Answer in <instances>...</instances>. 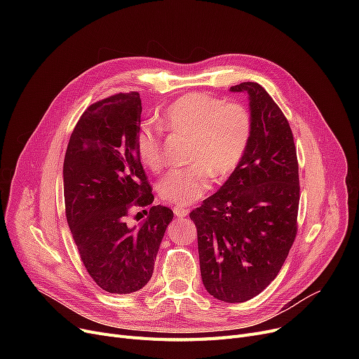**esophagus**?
<instances>
[{
    "label": "esophagus",
    "instance_id": "34e87169",
    "mask_svg": "<svg viewBox=\"0 0 359 359\" xmlns=\"http://www.w3.org/2000/svg\"><path fill=\"white\" fill-rule=\"evenodd\" d=\"M173 212H175V215H176V217L183 218V217H186L187 214H189V210L183 208V206H175V208H173Z\"/></svg>",
    "mask_w": 359,
    "mask_h": 359
}]
</instances>
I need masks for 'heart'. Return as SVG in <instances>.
<instances>
[{
  "label": "heart",
  "mask_w": 359,
  "mask_h": 359,
  "mask_svg": "<svg viewBox=\"0 0 359 359\" xmlns=\"http://www.w3.org/2000/svg\"><path fill=\"white\" fill-rule=\"evenodd\" d=\"M158 122L173 135L191 140V165L173 170L158 183L160 198L176 205L201 199L211 189L214 176L229 177L246 154L253 128L246 106L202 93L186 94L168 104ZM163 129L144 125L137 137L138 156L153 172H160L165 164Z\"/></svg>",
  "instance_id": "b5f03b06"
}]
</instances>
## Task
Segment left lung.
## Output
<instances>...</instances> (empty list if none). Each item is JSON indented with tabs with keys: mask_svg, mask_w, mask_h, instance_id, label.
Returning a JSON list of instances; mask_svg holds the SVG:
<instances>
[{
	"mask_svg": "<svg viewBox=\"0 0 359 359\" xmlns=\"http://www.w3.org/2000/svg\"><path fill=\"white\" fill-rule=\"evenodd\" d=\"M230 90L249 94L250 142L229 180L189 217L206 291L244 303L276 278L292 248L299 177L292 130L268 91L252 81Z\"/></svg>",
	"mask_w": 359,
	"mask_h": 359,
	"instance_id": "1",
	"label": "left lung"
}]
</instances>
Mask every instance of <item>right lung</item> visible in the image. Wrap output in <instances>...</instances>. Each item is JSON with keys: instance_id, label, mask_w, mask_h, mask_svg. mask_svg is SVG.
Listing matches in <instances>:
<instances>
[{"instance_id": "right-lung-1", "label": "right lung", "mask_w": 359, "mask_h": 359, "mask_svg": "<svg viewBox=\"0 0 359 359\" xmlns=\"http://www.w3.org/2000/svg\"><path fill=\"white\" fill-rule=\"evenodd\" d=\"M140 93H118L87 107L64 158L65 215L83 265L110 294L137 292L153 276L154 259L173 211L157 205L140 227L132 206L154 201L137 151Z\"/></svg>"}]
</instances>
